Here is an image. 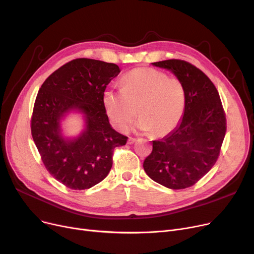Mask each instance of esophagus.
<instances>
[{
  "label": "esophagus",
  "instance_id": "1",
  "mask_svg": "<svg viewBox=\"0 0 254 254\" xmlns=\"http://www.w3.org/2000/svg\"><path fill=\"white\" fill-rule=\"evenodd\" d=\"M136 142V138H132V137H128V140H127V143L128 144H132Z\"/></svg>",
  "mask_w": 254,
  "mask_h": 254
}]
</instances>
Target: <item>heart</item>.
<instances>
[{
    "label": "heart",
    "instance_id": "1",
    "mask_svg": "<svg viewBox=\"0 0 254 254\" xmlns=\"http://www.w3.org/2000/svg\"><path fill=\"white\" fill-rule=\"evenodd\" d=\"M120 84L122 89H107L103 96L106 113L115 127L126 129L137 111L141 130L165 136L177 127L186 100L179 79L152 68H139L126 74Z\"/></svg>",
    "mask_w": 254,
    "mask_h": 254
}]
</instances>
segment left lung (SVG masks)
Here are the masks:
<instances>
[{
	"mask_svg": "<svg viewBox=\"0 0 254 254\" xmlns=\"http://www.w3.org/2000/svg\"><path fill=\"white\" fill-rule=\"evenodd\" d=\"M152 64L176 75L186 100L180 125L152 142V151L143 168L153 181L168 189H188L217 162L226 131L225 113L215 85L195 65L175 59Z\"/></svg>",
	"mask_w": 254,
	"mask_h": 254,
	"instance_id": "obj_1",
	"label": "left lung"
}]
</instances>
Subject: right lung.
Returning a JSON list of instances; mask_svg holds the SVG:
<instances>
[{"instance_id":"obj_1","label":"right lung","mask_w":254,"mask_h":254,"mask_svg":"<svg viewBox=\"0 0 254 254\" xmlns=\"http://www.w3.org/2000/svg\"><path fill=\"white\" fill-rule=\"evenodd\" d=\"M119 72L112 63L76 59L49 75L38 91L33 140L50 175L71 190H87L106 178L114 148L127 143V137L111 127L103 103L107 85ZM72 109L86 114L87 128L69 141L61 137L59 122Z\"/></svg>"}]
</instances>
